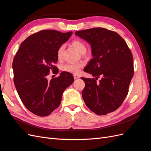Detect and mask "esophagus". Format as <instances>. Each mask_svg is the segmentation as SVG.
Returning <instances> with one entry per match:
<instances>
[{
    "label": "esophagus",
    "mask_w": 151,
    "mask_h": 151,
    "mask_svg": "<svg viewBox=\"0 0 151 151\" xmlns=\"http://www.w3.org/2000/svg\"><path fill=\"white\" fill-rule=\"evenodd\" d=\"M74 79H79L80 76L77 75V74H74Z\"/></svg>",
    "instance_id": "34e87169"
}]
</instances>
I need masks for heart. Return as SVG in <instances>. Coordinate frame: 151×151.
Instances as JSON below:
<instances>
[{
    "label": "heart",
    "mask_w": 151,
    "mask_h": 151,
    "mask_svg": "<svg viewBox=\"0 0 151 151\" xmlns=\"http://www.w3.org/2000/svg\"><path fill=\"white\" fill-rule=\"evenodd\" d=\"M71 45L74 47L79 53L81 54H84L86 52L87 47L86 45L81 41L79 40H75L72 41L71 43ZM64 50V45H61L58 50V58L60 59L62 58V54ZM83 66V64L82 62H76V63H67L63 65L61 67V69L66 72H69L71 74H77L79 73L81 69Z\"/></svg>",
    "instance_id": "b5f03b06"
}]
</instances>
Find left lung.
<instances>
[{"instance_id": "obj_1", "label": "left lung", "mask_w": 151, "mask_h": 151, "mask_svg": "<svg viewBox=\"0 0 151 151\" xmlns=\"http://www.w3.org/2000/svg\"><path fill=\"white\" fill-rule=\"evenodd\" d=\"M76 35L91 45L93 58L84 72L95 79L82 77V96L86 105L97 115H106L121 106L128 93L134 75L133 57L126 42L114 31L97 27L77 31Z\"/></svg>"}]
</instances>
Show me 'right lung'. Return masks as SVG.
Returning a JSON list of instances; mask_svg holds the SVG:
<instances>
[{"instance_id":"add662e5","label":"right lung","mask_w":151,"mask_h":151,"mask_svg":"<svg viewBox=\"0 0 151 151\" xmlns=\"http://www.w3.org/2000/svg\"><path fill=\"white\" fill-rule=\"evenodd\" d=\"M72 32L44 30L30 35L20 44L12 63L14 82L24 105L35 115L49 116L60 104L64 91L74 82L70 73L62 72L50 81V71L58 74L54 64L58 50Z\"/></svg>"}]
</instances>
